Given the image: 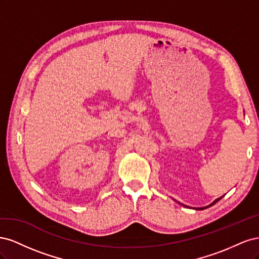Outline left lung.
I'll list each match as a JSON object with an SVG mask.
<instances>
[{
	"instance_id": "8db88e82",
	"label": "left lung",
	"mask_w": 259,
	"mask_h": 259,
	"mask_svg": "<svg viewBox=\"0 0 259 259\" xmlns=\"http://www.w3.org/2000/svg\"><path fill=\"white\" fill-rule=\"evenodd\" d=\"M222 198H223V197H221V198H218V199H216V200H215V201H214L213 203H211V204H209L208 206H204V207H197V208H195V209H199V210H202V209H204V208H207V207H209V206H211V205H214V204H215V203H216V202H218V201H219V200H221Z\"/></svg>"
}]
</instances>
